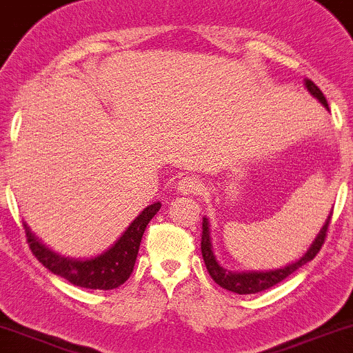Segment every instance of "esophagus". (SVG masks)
Masks as SVG:
<instances>
[{"mask_svg":"<svg viewBox=\"0 0 353 353\" xmlns=\"http://www.w3.org/2000/svg\"><path fill=\"white\" fill-rule=\"evenodd\" d=\"M202 190V182L197 177H184L177 184V194L181 195H192L199 194Z\"/></svg>","mask_w":353,"mask_h":353,"instance_id":"34e87169","label":"esophagus"}]
</instances>
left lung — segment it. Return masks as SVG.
Here are the masks:
<instances>
[{"label":"left lung","instance_id":"1","mask_svg":"<svg viewBox=\"0 0 353 353\" xmlns=\"http://www.w3.org/2000/svg\"><path fill=\"white\" fill-rule=\"evenodd\" d=\"M304 85L314 99L319 100L321 103L324 105L327 110H329V105H327L324 93L317 88V85L309 79L304 80ZM330 217H332V212H330L329 217L325 219V223L322 225V228L319 230V233H317V236L314 239L311 246H309L307 252H305L303 256L298 258L296 261L290 263V265L281 266V268L266 270V271H252V270L250 271H230V270L223 268V266L217 261V258H215L214 246H212L209 219L203 217V220H202V241H201L203 263H205L207 271H209L212 279H214L219 286H222L223 290L236 292V294H254V292H261L265 290H270V288H273L274 284L281 283L283 279H286L288 276L294 273L296 270H299L301 266H304L305 263L314 260V256L319 253L322 245H324L325 232H327V228H329Z\"/></svg>","mask_w":353,"mask_h":353}]
</instances>
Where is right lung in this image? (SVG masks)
I'll return each mask as SVG.
<instances>
[{
    "mask_svg": "<svg viewBox=\"0 0 353 353\" xmlns=\"http://www.w3.org/2000/svg\"><path fill=\"white\" fill-rule=\"evenodd\" d=\"M159 209L161 202L148 205L108 250L92 258H70L55 253L34 235L26 222L23 225L26 228V239L32 254L49 271L75 286L108 291L121 286L133 273L143 233Z\"/></svg>",
    "mask_w": 353,
    "mask_h": 353,
    "instance_id": "1",
    "label": "right lung"
}]
</instances>
